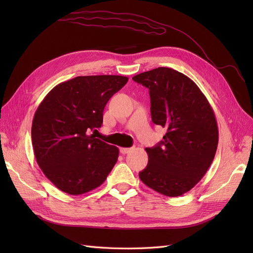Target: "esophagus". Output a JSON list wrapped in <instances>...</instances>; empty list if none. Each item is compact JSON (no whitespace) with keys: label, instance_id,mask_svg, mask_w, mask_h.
<instances>
[{"label":"esophagus","instance_id":"1","mask_svg":"<svg viewBox=\"0 0 253 253\" xmlns=\"http://www.w3.org/2000/svg\"><path fill=\"white\" fill-rule=\"evenodd\" d=\"M131 150L132 149H129V148H120V153L121 154H127V153Z\"/></svg>","mask_w":253,"mask_h":253}]
</instances>
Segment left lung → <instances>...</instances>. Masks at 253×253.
I'll return each mask as SVG.
<instances>
[{
  "mask_svg": "<svg viewBox=\"0 0 253 253\" xmlns=\"http://www.w3.org/2000/svg\"><path fill=\"white\" fill-rule=\"evenodd\" d=\"M133 80L149 88L152 121L167 129L164 140L145 149L149 163L139 178L160 194L180 196L203 178L215 156V115L200 87L173 68L158 67Z\"/></svg>",
  "mask_w": 253,
  "mask_h": 253,
  "instance_id": "obj_1",
  "label": "left lung"
}]
</instances>
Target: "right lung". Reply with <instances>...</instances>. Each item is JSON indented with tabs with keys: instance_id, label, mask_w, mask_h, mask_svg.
<instances>
[{
	"instance_id": "add662e5",
	"label": "right lung",
	"mask_w": 253,
	"mask_h": 253,
	"mask_svg": "<svg viewBox=\"0 0 253 253\" xmlns=\"http://www.w3.org/2000/svg\"><path fill=\"white\" fill-rule=\"evenodd\" d=\"M125 76H80L58 84L38 106L32 126L35 157L59 190L80 195L104 182L119 150L95 138L110 98L126 85ZM97 131V129H96Z\"/></svg>"
}]
</instances>
